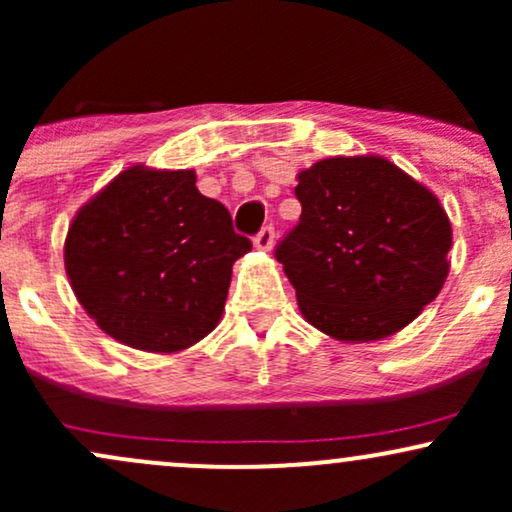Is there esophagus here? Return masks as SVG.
Listing matches in <instances>:
<instances>
[{"label": "esophagus", "instance_id": "esophagus-1", "mask_svg": "<svg viewBox=\"0 0 512 512\" xmlns=\"http://www.w3.org/2000/svg\"><path fill=\"white\" fill-rule=\"evenodd\" d=\"M272 245H274V228L264 226L262 231L255 236V248L257 250H272Z\"/></svg>", "mask_w": 512, "mask_h": 512}]
</instances>
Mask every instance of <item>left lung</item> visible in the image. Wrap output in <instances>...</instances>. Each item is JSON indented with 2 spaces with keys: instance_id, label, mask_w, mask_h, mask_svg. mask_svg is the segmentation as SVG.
Masks as SVG:
<instances>
[{
  "instance_id": "8db88e82",
  "label": "left lung",
  "mask_w": 512,
  "mask_h": 512,
  "mask_svg": "<svg viewBox=\"0 0 512 512\" xmlns=\"http://www.w3.org/2000/svg\"><path fill=\"white\" fill-rule=\"evenodd\" d=\"M301 221L276 248L305 322L378 342L443 289L452 226L440 199L383 156L322 158L298 173Z\"/></svg>"
}]
</instances>
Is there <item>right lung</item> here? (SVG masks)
I'll return each instance as SVG.
<instances>
[{"instance_id":"obj_1","label":"right lung","mask_w":512,"mask_h":512,"mask_svg":"<svg viewBox=\"0 0 512 512\" xmlns=\"http://www.w3.org/2000/svg\"><path fill=\"white\" fill-rule=\"evenodd\" d=\"M195 170L132 166L76 211L64 269L76 301L132 349L178 354L219 325L233 262L250 252Z\"/></svg>"}]
</instances>
